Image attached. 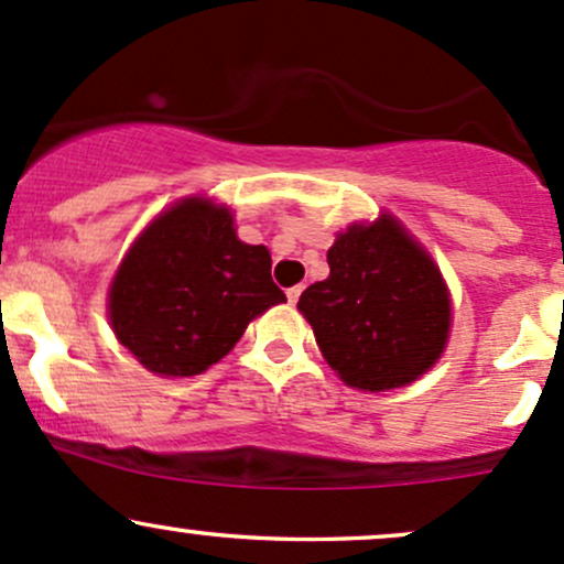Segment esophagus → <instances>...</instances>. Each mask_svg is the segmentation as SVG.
Returning <instances> with one entry per match:
<instances>
[{
    "instance_id": "34e87169",
    "label": "esophagus",
    "mask_w": 564,
    "mask_h": 564,
    "mask_svg": "<svg viewBox=\"0 0 564 564\" xmlns=\"http://www.w3.org/2000/svg\"><path fill=\"white\" fill-rule=\"evenodd\" d=\"M301 293H304V284H295V288L288 290V301L290 304H295V301L301 299Z\"/></svg>"
}]
</instances>
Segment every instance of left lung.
I'll return each mask as SVG.
<instances>
[{
  "instance_id": "8db88e82",
  "label": "left lung",
  "mask_w": 564,
  "mask_h": 564,
  "mask_svg": "<svg viewBox=\"0 0 564 564\" xmlns=\"http://www.w3.org/2000/svg\"><path fill=\"white\" fill-rule=\"evenodd\" d=\"M330 276L299 308L333 371L360 390H395L427 371L449 336V293L430 256L381 215L328 250Z\"/></svg>"
}]
</instances>
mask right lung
<instances>
[{
    "label": "right lung",
    "instance_id": "right-lung-1",
    "mask_svg": "<svg viewBox=\"0 0 564 564\" xmlns=\"http://www.w3.org/2000/svg\"><path fill=\"white\" fill-rule=\"evenodd\" d=\"M263 245L236 239L231 212L187 198L120 263L110 319L126 349L161 377H196L226 357L252 317L282 304Z\"/></svg>",
    "mask_w": 564,
    "mask_h": 564
}]
</instances>
